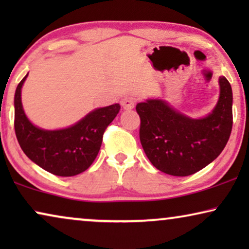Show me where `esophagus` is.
Listing matches in <instances>:
<instances>
[{
  "instance_id": "1",
  "label": "esophagus",
  "mask_w": 249,
  "mask_h": 249,
  "mask_svg": "<svg viewBox=\"0 0 249 249\" xmlns=\"http://www.w3.org/2000/svg\"><path fill=\"white\" fill-rule=\"evenodd\" d=\"M135 103H136L135 98L129 97V96L122 98L121 100V105L124 110H131V108H134Z\"/></svg>"
}]
</instances>
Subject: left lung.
<instances>
[{
	"instance_id": "1",
	"label": "left lung",
	"mask_w": 249,
	"mask_h": 249,
	"mask_svg": "<svg viewBox=\"0 0 249 249\" xmlns=\"http://www.w3.org/2000/svg\"><path fill=\"white\" fill-rule=\"evenodd\" d=\"M219 85L217 103L204 118H190L159 98L136 105L142 146L156 169L176 177L190 176L221 154L232 129V89L223 76Z\"/></svg>"
}]
</instances>
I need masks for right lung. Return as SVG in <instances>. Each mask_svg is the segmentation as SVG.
<instances>
[{
  "label": "right lung",
  "instance_id": "1",
  "mask_svg": "<svg viewBox=\"0 0 249 249\" xmlns=\"http://www.w3.org/2000/svg\"><path fill=\"white\" fill-rule=\"evenodd\" d=\"M28 73L20 81L15 94V130L23 153L52 175L72 177L91 165L100 152L105 129L120 111L112 104L95 108L68 128L46 130L36 127L23 111L21 88Z\"/></svg>",
  "mask_w": 249,
  "mask_h": 249
}]
</instances>
